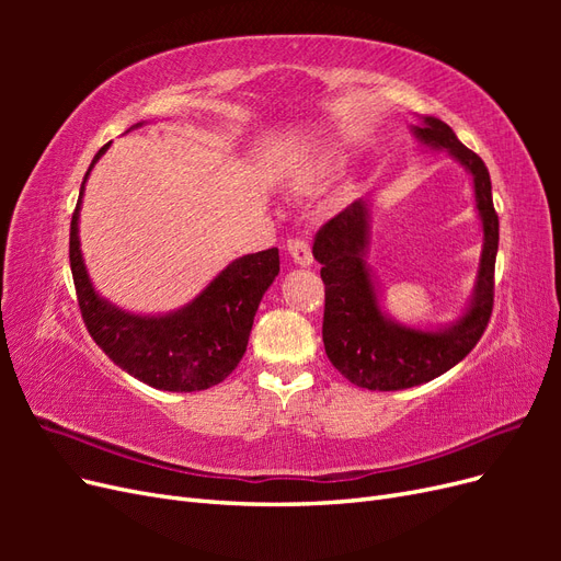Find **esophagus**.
<instances>
[{"label": "esophagus", "mask_w": 561, "mask_h": 561, "mask_svg": "<svg viewBox=\"0 0 561 561\" xmlns=\"http://www.w3.org/2000/svg\"><path fill=\"white\" fill-rule=\"evenodd\" d=\"M287 252H290V257H293L295 264H299V266H311V264H313V254H311L309 241L293 239L290 243H287Z\"/></svg>", "instance_id": "esophagus-1"}]
</instances>
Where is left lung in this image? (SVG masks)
<instances>
[{
    "label": "left lung",
    "instance_id": "obj_1",
    "mask_svg": "<svg viewBox=\"0 0 561 561\" xmlns=\"http://www.w3.org/2000/svg\"><path fill=\"white\" fill-rule=\"evenodd\" d=\"M414 135L433 149H447L472 175L484 231L478 285L468 311L451 328L426 332L398 325L381 311L365 262L369 243L367 201H353L322 225L313 241V257L322 264L320 278L325 283L322 344L330 363L351 383L369 390H402L445 375L480 342L494 309L499 215L491 201L486 165L435 116H423V124L414 126Z\"/></svg>",
    "mask_w": 561,
    "mask_h": 561
}]
</instances>
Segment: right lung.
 I'll return each mask as SVG.
<instances>
[{
	"label": "right lung",
	"mask_w": 561,
	"mask_h": 561,
	"mask_svg": "<svg viewBox=\"0 0 561 561\" xmlns=\"http://www.w3.org/2000/svg\"><path fill=\"white\" fill-rule=\"evenodd\" d=\"M107 147L98 151L93 163ZM83 184L70 225V266L83 325L93 342L114 365L151 388L192 393L225 381L241 363L254 313L278 276V248L233 260L206 290L175 313L133 316L100 297L83 266L79 250Z\"/></svg>",
	"instance_id": "1"
}]
</instances>
